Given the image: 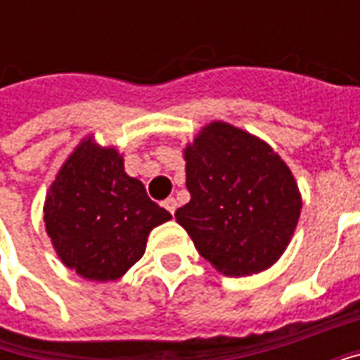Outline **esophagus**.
Segmentation results:
<instances>
[{"label":"esophagus","mask_w":360,"mask_h":360,"mask_svg":"<svg viewBox=\"0 0 360 360\" xmlns=\"http://www.w3.org/2000/svg\"><path fill=\"white\" fill-rule=\"evenodd\" d=\"M164 208L167 212H169V214H173V212L177 210V200H175L173 196H169V198H165V200H164Z\"/></svg>","instance_id":"esophagus-1"}]
</instances>
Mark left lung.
Masks as SVG:
<instances>
[{"label":"left lung","mask_w":360,"mask_h":360,"mask_svg":"<svg viewBox=\"0 0 360 360\" xmlns=\"http://www.w3.org/2000/svg\"><path fill=\"white\" fill-rule=\"evenodd\" d=\"M191 200L175 212L196 250L226 276L270 268L293 237L301 193L270 144L214 121L185 148Z\"/></svg>","instance_id":"obj_1"}]
</instances>
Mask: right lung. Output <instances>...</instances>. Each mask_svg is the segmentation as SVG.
Masks as SVG:
<instances>
[{"label":"right lung","instance_id":"obj_1","mask_svg":"<svg viewBox=\"0 0 360 360\" xmlns=\"http://www.w3.org/2000/svg\"><path fill=\"white\" fill-rule=\"evenodd\" d=\"M172 219L129 177L123 156L92 136L73 150L51 183L44 224L61 262L92 281H113L139 262L150 231Z\"/></svg>","mask_w":360,"mask_h":360}]
</instances>
